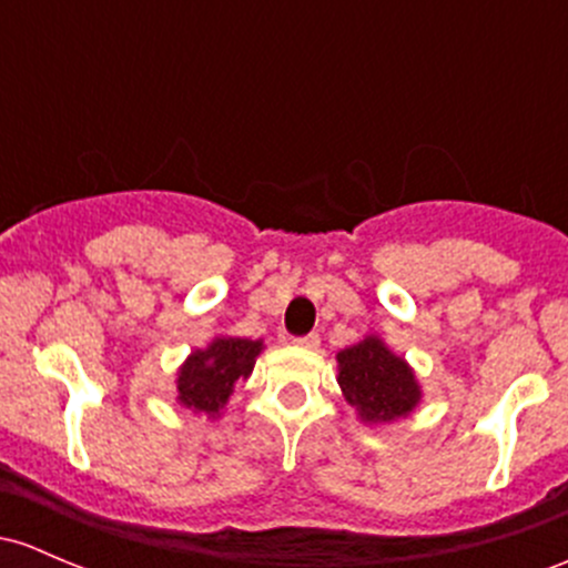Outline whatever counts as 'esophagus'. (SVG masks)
Instances as JSON below:
<instances>
[{
    "label": "esophagus",
    "mask_w": 568,
    "mask_h": 568,
    "mask_svg": "<svg viewBox=\"0 0 568 568\" xmlns=\"http://www.w3.org/2000/svg\"><path fill=\"white\" fill-rule=\"evenodd\" d=\"M294 345H302V348H318L321 345L318 332H310V334H304V337H294Z\"/></svg>",
    "instance_id": "1"
}]
</instances>
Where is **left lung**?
Segmentation results:
<instances>
[{
  "instance_id": "left-lung-1",
  "label": "left lung",
  "mask_w": 568,
  "mask_h": 568,
  "mask_svg": "<svg viewBox=\"0 0 568 568\" xmlns=\"http://www.w3.org/2000/svg\"><path fill=\"white\" fill-rule=\"evenodd\" d=\"M339 386L367 422H392L419 403L414 373L381 339L367 337L339 351Z\"/></svg>"
}]
</instances>
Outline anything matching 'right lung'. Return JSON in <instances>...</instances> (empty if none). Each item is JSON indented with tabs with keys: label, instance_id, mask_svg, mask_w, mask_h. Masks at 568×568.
<instances>
[{
	"label": "right lung",
	"instance_id": "add662e5",
	"mask_svg": "<svg viewBox=\"0 0 568 568\" xmlns=\"http://www.w3.org/2000/svg\"><path fill=\"white\" fill-rule=\"evenodd\" d=\"M261 339H214L206 351H195L179 373V399L187 408L217 414L239 378L253 373Z\"/></svg>",
	"mask_w": 568,
	"mask_h": 568
}]
</instances>
